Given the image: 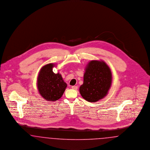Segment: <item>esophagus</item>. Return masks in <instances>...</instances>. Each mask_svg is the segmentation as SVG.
Returning a JSON list of instances; mask_svg holds the SVG:
<instances>
[{
    "label": "esophagus",
    "mask_w": 150,
    "mask_h": 150,
    "mask_svg": "<svg viewBox=\"0 0 150 150\" xmlns=\"http://www.w3.org/2000/svg\"><path fill=\"white\" fill-rule=\"evenodd\" d=\"M72 89H73V90H76L78 89V87H77V86H72Z\"/></svg>",
    "instance_id": "obj_1"
}]
</instances>
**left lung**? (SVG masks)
I'll return each instance as SVG.
<instances>
[{"instance_id":"obj_1","label":"left lung","mask_w":150,"mask_h":150,"mask_svg":"<svg viewBox=\"0 0 150 150\" xmlns=\"http://www.w3.org/2000/svg\"><path fill=\"white\" fill-rule=\"evenodd\" d=\"M85 71L83 83L79 87L82 97L91 103L104 98L112 84L110 67L102 60H94L87 63Z\"/></svg>"}]
</instances>
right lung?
<instances>
[{"instance_id":"obj_1","label":"right lung","mask_w":150,"mask_h":150,"mask_svg":"<svg viewBox=\"0 0 150 150\" xmlns=\"http://www.w3.org/2000/svg\"><path fill=\"white\" fill-rule=\"evenodd\" d=\"M54 63L44 65L40 70L37 78V88L40 95L47 101H55L62 98L67 85L61 74L54 73Z\"/></svg>"}]
</instances>
